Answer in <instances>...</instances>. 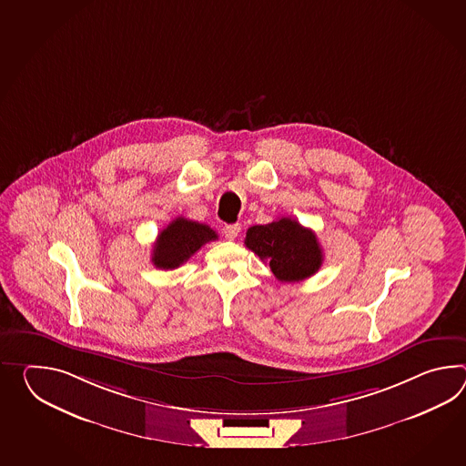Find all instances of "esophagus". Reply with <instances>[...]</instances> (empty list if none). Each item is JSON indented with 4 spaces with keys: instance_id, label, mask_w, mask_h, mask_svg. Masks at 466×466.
<instances>
[{
    "instance_id": "esophagus-1",
    "label": "esophagus",
    "mask_w": 466,
    "mask_h": 466,
    "mask_svg": "<svg viewBox=\"0 0 466 466\" xmlns=\"http://www.w3.org/2000/svg\"><path fill=\"white\" fill-rule=\"evenodd\" d=\"M238 232H240V224H230V226L224 228V236L228 240H234V238H238Z\"/></svg>"
}]
</instances>
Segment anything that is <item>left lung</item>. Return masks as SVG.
Here are the masks:
<instances>
[{"label":"left lung","mask_w":466,"mask_h":466,"mask_svg":"<svg viewBox=\"0 0 466 466\" xmlns=\"http://www.w3.org/2000/svg\"><path fill=\"white\" fill-rule=\"evenodd\" d=\"M246 248L266 260L280 282L308 279L322 264V248L316 234L294 218H282L248 228Z\"/></svg>","instance_id":"obj_1"}]
</instances>
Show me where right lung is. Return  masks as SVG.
<instances>
[{"label":"right lung","mask_w":466,"mask_h":466,"mask_svg":"<svg viewBox=\"0 0 466 466\" xmlns=\"http://www.w3.org/2000/svg\"><path fill=\"white\" fill-rule=\"evenodd\" d=\"M216 238V230L206 224L177 218L158 234L154 244L152 262L158 269H176L192 258L204 244Z\"/></svg>","instance_id":"obj_1"}]
</instances>
